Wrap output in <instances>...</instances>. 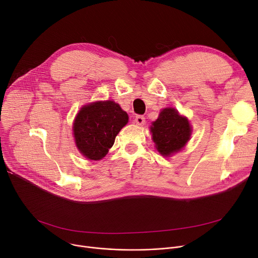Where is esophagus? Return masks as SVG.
Listing matches in <instances>:
<instances>
[{"label": "esophagus", "mask_w": 258, "mask_h": 258, "mask_svg": "<svg viewBox=\"0 0 258 258\" xmlns=\"http://www.w3.org/2000/svg\"><path fill=\"white\" fill-rule=\"evenodd\" d=\"M135 122H136V124H138V125H143L145 123V118L141 115H138V116L135 117Z\"/></svg>", "instance_id": "1"}]
</instances>
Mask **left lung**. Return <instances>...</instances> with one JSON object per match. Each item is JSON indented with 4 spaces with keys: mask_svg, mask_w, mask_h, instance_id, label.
<instances>
[{
    "mask_svg": "<svg viewBox=\"0 0 258 258\" xmlns=\"http://www.w3.org/2000/svg\"><path fill=\"white\" fill-rule=\"evenodd\" d=\"M156 149L163 156L180 151L191 136V126L185 117L175 108H164L151 126Z\"/></svg>",
    "mask_w": 258,
    "mask_h": 258,
    "instance_id": "obj_1",
    "label": "left lung"
}]
</instances>
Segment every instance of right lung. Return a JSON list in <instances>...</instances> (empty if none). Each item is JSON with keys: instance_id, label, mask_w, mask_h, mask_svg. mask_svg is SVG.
Here are the masks:
<instances>
[{"instance_id": "right-lung-1", "label": "right lung", "mask_w": 258, "mask_h": 258, "mask_svg": "<svg viewBox=\"0 0 258 258\" xmlns=\"http://www.w3.org/2000/svg\"><path fill=\"white\" fill-rule=\"evenodd\" d=\"M128 116L114 101H99L81 108L74 123V135L80 153L91 160H100L113 147Z\"/></svg>"}]
</instances>
